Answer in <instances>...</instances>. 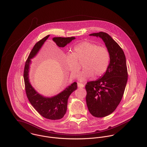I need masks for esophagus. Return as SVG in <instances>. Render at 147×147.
Returning a JSON list of instances; mask_svg holds the SVG:
<instances>
[{"label": "esophagus", "instance_id": "esophagus-1", "mask_svg": "<svg viewBox=\"0 0 147 147\" xmlns=\"http://www.w3.org/2000/svg\"><path fill=\"white\" fill-rule=\"evenodd\" d=\"M78 86H79V88H84V84H83V83H78Z\"/></svg>", "mask_w": 147, "mask_h": 147}]
</instances>
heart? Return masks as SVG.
<instances>
[{
	"label": "heart",
	"instance_id": "1",
	"mask_svg": "<svg viewBox=\"0 0 147 147\" xmlns=\"http://www.w3.org/2000/svg\"><path fill=\"white\" fill-rule=\"evenodd\" d=\"M84 59V69L78 76L82 82L93 75L94 78L102 76L109 67L110 54L106 47L93 42L84 41L78 44L72 54L67 55L65 58L66 66L72 76L76 77L81 68L78 62Z\"/></svg>",
	"mask_w": 147,
	"mask_h": 147
}]
</instances>
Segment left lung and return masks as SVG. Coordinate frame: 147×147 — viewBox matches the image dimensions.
<instances>
[{
  "label": "left lung",
  "mask_w": 147,
  "mask_h": 147,
  "mask_svg": "<svg viewBox=\"0 0 147 147\" xmlns=\"http://www.w3.org/2000/svg\"><path fill=\"white\" fill-rule=\"evenodd\" d=\"M89 36L101 38L110 54V63L105 74L85 85L90 113L102 118L111 114L122 98L128 78L126 57L119 45L107 33L101 32Z\"/></svg>",
  "instance_id": "obj_1"
}]
</instances>
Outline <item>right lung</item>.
Returning <instances> with one entry per match:
<instances>
[{"instance_id":"obj_1","label":"right lung","mask_w":147,"mask_h":147,"mask_svg":"<svg viewBox=\"0 0 147 147\" xmlns=\"http://www.w3.org/2000/svg\"><path fill=\"white\" fill-rule=\"evenodd\" d=\"M49 36L50 35H47L34 46L25 62L24 79L27 97L33 107L44 118L51 120H57L62 118L65 115L67 111L68 99L71 94L76 90L78 88L77 83H73L59 94L50 97L43 96L37 92L31 85L29 80L31 59L37 55ZM75 38L74 37L66 38L59 37H54L53 40L59 47H64Z\"/></svg>"}]
</instances>
